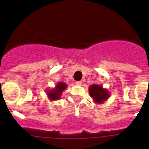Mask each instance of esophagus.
<instances>
[{
    "instance_id": "obj_1",
    "label": "esophagus",
    "mask_w": 149,
    "mask_h": 149,
    "mask_svg": "<svg viewBox=\"0 0 149 149\" xmlns=\"http://www.w3.org/2000/svg\"><path fill=\"white\" fill-rule=\"evenodd\" d=\"M75 84H77V85H78V86H79V85H81V84H82V82H81V81H76Z\"/></svg>"
}]
</instances>
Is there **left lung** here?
Masks as SVG:
<instances>
[{
  "label": "left lung",
  "mask_w": 149,
  "mask_h": 149,
  "mask_svg": "<svg viewBox=\"0 0 149 149\" xmlns=\"http://www.w3.org/2000/svg\"><path fill=\"white\" fill-rule=\"evenodd\" d=\"M89 95L97 103H101L108 98L109 93L107 90L104 89L102 86L99 85L93 84L89 87Z\"/></svg>",
  "instance_id": "obj_1"
}]
</instances>
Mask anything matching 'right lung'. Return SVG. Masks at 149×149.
Returning a JSON list of instances; mask_svg holds the SVG:
<instances>
[{
    "label": "right lung",
    "mask_w": 149,
    "mask_h": 149,
    "mask_svg": "<svg viewBox=\"0 0 149 149\" xmlns=\"http://www.w3.org/2000/svg\"><path fill=\"white\" fill-rule=\"evenodd\" d=\"M67 87V85L65 83L60 82L56 84V88L54 89H51V91H49L48 93V97L50 98V99L52 100H57L60 98V96L61 95L62 92H63L65 88Z\"/></svg>",
    "instance_id": "right-lung-1"
}]
</instances>
